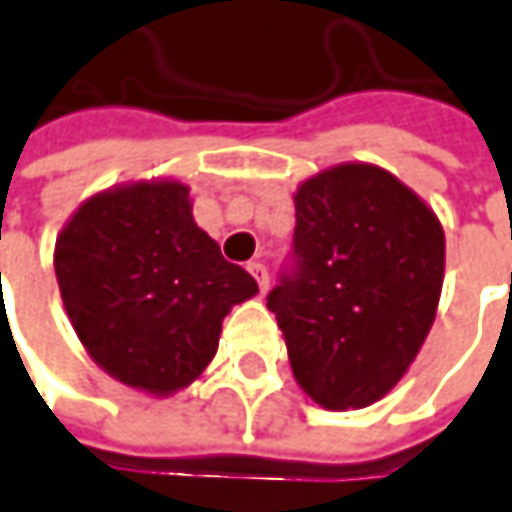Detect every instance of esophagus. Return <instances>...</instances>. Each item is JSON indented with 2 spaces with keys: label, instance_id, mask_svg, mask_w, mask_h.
I'll list each match as a JSON object with an SVG mask.
<instances>
[{
  "label": "esophagus",
  "instance_id": "34e87169",
  "mask_svg": "<svg viewBox=\"0 0 512 512\" xmlns=\"http://www.w3.org/2000/svg\"><path fill=\"white\" fill-rule=\"evenodd\" d=\"M246 269H249V274H252V277L257 280L260 291H266V288H269V269H266V266H263L260 260H252V263H249Z\"/></svg>",
  "mask_w": 512,
  "mask_h": 512
}]
</instances>
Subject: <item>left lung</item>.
Segmentation results:
<instances>
[{"label":"left lung","mask_w":512,"mask_h":512,"mask_svg":"<svg viewBox=\"0 0 512 512\" xmlns=\"http://www.w3.org/2000/svg\"><path fill=\"white\" fill-rule=\"evenodd\" d=\"M297 227L266 297L300 387L325 409L384 398L415 361L443 288L446 238L392 173L339 165L302 184Z\"/></svg>","instance_id":"8db88e82"}]
</instances>
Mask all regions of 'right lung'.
I'll use <instances>...</instances> for the list:
<instances>
[{"label": "right lung", "instance_id": "right-lung-1", "mask_svg": "<svg viewBox=\"0 0 512 512\" xmlns=\"http://www.w3.org/2000/svg\"><path fill=\"white\" fill-rule=\"evenodd\" d=\"M55 277L89 356L154 395L198 378L229 308L257 294L255 277L196 227L179 182L89 198L55 243Z\"/></svg>", "mask_w": 512, "mask_h": 512}]
</instances>
